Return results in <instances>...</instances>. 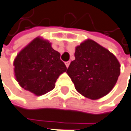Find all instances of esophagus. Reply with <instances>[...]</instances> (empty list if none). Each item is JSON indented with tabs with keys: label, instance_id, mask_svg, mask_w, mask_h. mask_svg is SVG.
<instances>
[{
	"label": "esophagus",
	"instance_id": "obj_1",
	"mask_svg": "<svg viewBox=\"0 0 131 131\" xmlns=\"http://www.w3.org/2000/svg\"><path fill=\"white\" fill-rule=\"evenodd\" d=\"M70 61H67V62H65V65L66 67H67V68H68V67L70 66Z\"/></svg>",
	"mask_w": 131,
	"mask_h": 131
}]
</instances>
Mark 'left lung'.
<instances>
[{"instance_id":"obj_1","label":"left lung","mask_w":131,"mask_h":131,"mask_svg":"<svg viewBox=\"0 0 131 131\" xmlns=\"http://www.w3.org/2000/svg\"><path fill=\"white\" fill-rule=\"evenodd\" d=\"M75 58L67 73L80 94L96 100L111 91L118 80L121 67L112 52L87 39L75 47Z\"/></svg>"}]
</instances>
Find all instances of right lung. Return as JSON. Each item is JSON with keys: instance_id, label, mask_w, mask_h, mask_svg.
Masks as SVG:
<instances>
[{"instance_id": "obj_1", "label": "right lung", "mask_w": 131, "mask_h": 131, "mask_svg": "<svg viewBox=\"0 0 131 131\" xmlns=\"http://www.w3.org/2000/svg\"><path fill=\"white\" fill-rule=\"evenodd\" d=\"M61 54L41 37L33 39L15 57L13 65L19 85L35 96L46 94L55 88L59 75L67 71Z\"/></svg>"}]
</instances>
